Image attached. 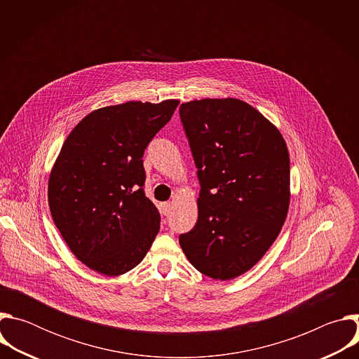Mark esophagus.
Returning <instances> with one entry per match:
<instances>
[{
	"instance_id": "obj_1",
	"label": "esophagus",
	"mask_w": 359,
	"mask_h": 359,
	"mask_svg": "<svg viewBox=\"0 0 359 359\" xmlns=\"http://www.w3.org/2000/svg\"><path fill=\"white\" fill-rule=\"evenodd\" d=\"M161 209H162V213H163L165 216H169V213H170V210H172V203H170V201L163 203L162 206H161Z\"/></svg>"
}]
</instances>
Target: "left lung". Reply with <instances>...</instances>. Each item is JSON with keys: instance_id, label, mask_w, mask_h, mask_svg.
Returning <instances> with one entry per match:
<instances>
[{"instance_id": "left-lung-1", "label": "left lung", "mask_w": 359, "mask_h": 359, "mask_svg": "<svg viewBox=\"0 0 359 359\" xmlns=\"http://www.w3.org/2000/svg\"><path fill=\"white\" fill-rule=\"evenodd\" d=\"M200 193L196 226L179 236L204 276L248 271L277 238L290 204V156L278 129L234 97L182 104Z\"/></svg>"}]
</instances>
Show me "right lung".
Here are the masks:
<instances>
[{
	"mask_svg": "<svg viewBox=\"0 0 359 359\" xmlns=\"http://www.w3.org/2000/svg\"><path fill=\"white\" fill-rule=\"evenodd\" d=\"M177 105L126 102L93 111L60 151L48 183L50 215L76 259L100 274L136 267L159 233L142 158Z\"/></svg>",
	"mask_w": 359,
	"mask_h": 359,
	"instance_id": "add662e5",
	"label": "right lung"
}]
</instances>
